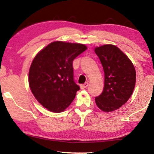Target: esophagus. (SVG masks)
I'll list each match as a JSON object with an SVG mask.
<instances>
[{
    "label": "esophagus",
    "instance_id": "obj_1",
    "mask_svg": "<svg viewBox=\"0 0 154 154\" xmlns=\"http://www.w3.org/2000/svg\"><path fill=\"white\" fill-rule=\"evenodd\" d=\"M88 85H89V83H88V82L85 83L84 84H82V85H80V88H81V89H85V88H87V87L88 86Z\"/></svg>",
    "mask_w": 154,
    "mask_h": 154
}]
</instances>
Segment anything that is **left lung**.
Wrapping results in <instances>:
<instances>
[{
    "instance_id": "left-lung-1",
    "label": "left lung",
    "mask_w": 154,
    "mask_h": 154,
    "mask_svg": "<svg viewBox=\"0 0 154 154\" xmlns=\"http://www.w3.org/2000/svg\"><path fill=\"white\" fill-rule=\"evenodd\" d=\"M105 72L103 92L95 98L98 107L105 112L117 110L131 96L136 83V71L126 54L113 45L94 49Z\"/></svg>"
}]
</instances>
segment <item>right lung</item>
I'll list each match as a JSON object with an SVG mask.
<instances>
[{"instance_id":"obj_1","label":"right lung","mask_w":154,"mask_h":154,"mask_svg":"<svg viewBox=\"0 0 154 154\" xmlns=\"http://www.w3.org/2000/svg\"><path fill=\"white\" fill-rule=\"evenodd\" d=\"M87 49L83 44L63 41L49 43L33 59L28 74L31 92L49 111H64L80 88L73 79V60Z\"/></svg>"}]
</instances>
